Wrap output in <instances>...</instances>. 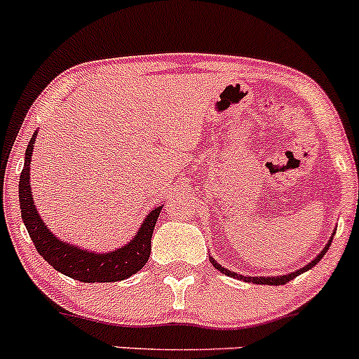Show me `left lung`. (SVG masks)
Instances as JSON below:
<instances>
[{
  "instance_id": "left-lung-1",
  "label": "left lung",
  "mask_w": 359,
  "mask_h": 359,
  "mask_svg": "<svg viewBox=\"0 0 359 359\" xmlns=\"http://www.w3.org/2000/svg\"><path fill=\"white\" fill-rule=\"evenodd\" d=\"M334 233H336V229H334V231H332V236H331V239L327 241V244L324 245V249H322V251L319 252V255H317L316 257H313V259L310 261L309 264H305V266H304V268H300V269H295V271L288 273V275H280V276H244V275H237V273L231 271V269L224 268L222 264H219V263H217V261L213 259L212 256H210V263L213 264V266H215V269H219L220 273H224V275H227V276L237 278V280L248 281V283H256V285H275V287H278V285H285V283H288L290 280H293V278H297V276H299V275H302V273L309 271L310 268H313V266H316V264L319 263V261L322 259V257L325 256V252L329 251V248H331V243H332V237H334Z\"/></svg>"
}]
</instances>
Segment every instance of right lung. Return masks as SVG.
Masks as SVG:
<instances>
[{"label":"right lung","instance_id":"right-lung-1","mask_svg":"<svg viewBox=\"0 0 359 359\" xmlns=\"http://www.w3.org/2000/svg\"><path fill=\"white\" fill-rule=\"evenodd\" d=\"M37 134L39 132H35L32 135L27 146L25 163H23L22 175H20L18 196L23 224H25L28 236H30L39 255L59 273L72 278V280L83 281V283L120 281L140 271L144 264L147 263L149 255H151L152 231H154L159 213L163 210V205L152 208L147 213L144 222L140 224L139 231L127 244L111 249V251H90V249L79 248V245L59 239L43 222V219L35 208L34 196H32L30 164Z\"/></svg>","mask_w":359,"mask_h":359}]
</instances>
